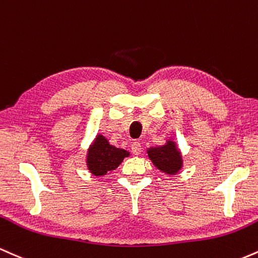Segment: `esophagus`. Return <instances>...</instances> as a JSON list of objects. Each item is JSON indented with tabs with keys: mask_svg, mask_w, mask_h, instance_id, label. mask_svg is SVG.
I'll list each match as a JSON object with an SVG mask.
<instances>
[{
	"mask_svg": "<svg viewBox=\"0 0 258 258\" xmlns=\"http://www.w3.org/2000/svg\"><path fill=\"white\" fill-rule=\"evenodd\" d=\"M130 147H132V152L134 153V155H140L141 144L139 143V141H133L132 145H130Z\"/></svg>",
	"mask_w": 258,
	"mask_h": 258,
	"instance_id": "34e87169",
	"label": "esophagus"
}]
</instances>
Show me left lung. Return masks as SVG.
Here are the masks:
<instances>
[{"label":"left lung","instance_id":"1","mask_svg":"<svg viewBox=\"0 0 258 258\" xmlns=\"http://www.w3.org/2000/svg\"><path fill=\"white\" fill-rule=\"evenodd\" d=\"M147 155L155 167L166 174L174 175L183 167V158L174 141L168 140L162 146L150 147Z\"/></svg>","mask_w":258,"mask_h":258}]
</instances>
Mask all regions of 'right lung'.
Wrapping results in <instances>:
<instances>
[{"label": "right lung", "instance_id": "1", "mask_svg": "<svg viewBox=\"0 0 258 258\" xmlns=\"http://www.w3.org/2000/svg\"><path fill=\"white\" fill-rule=\"evenodd\" d=\"M128 156V151L109 145L105 137L97 135L88 150L86 166L91 174L102 176L114 170Z\"/></svg>", "mask_w": 258, "mask_h": 258}]
</instances>
